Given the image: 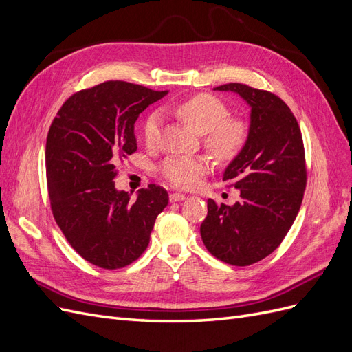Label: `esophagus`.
I'll list each match as a JSON object with an SVG mask.
<instances>
[{
	"label": "esophagus",
	"instance_id": "esophagus-1",
	"mask_svg": "<svg viewBox=\"0 0 352 352\" xmlns=\"http://www.w3.org/2000/svg\"><path fill=\"white\" fill-rule=\"evenodd\" d=\"M168 199H170V202L182 201V199H185V195H184L182 192H173V194H170V195H168Z\"/></svg>",
	"mask_w": 352,
	"mask_h": 352
}]
</instances>
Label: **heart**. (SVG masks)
Listing matches in <instances>:
<instances>
[{"label": "heart", "mask_w": 352, "mask_h": 352, "mask_svg": "<svg viewBox=\"0 0 352 352\" xmlns=\"http://www.w3.org/2000/svg\"><path fill=\"white\" fill-rule=\"evenodd\" d=\"M175 113L199 133H204L207 150L223 163L235 160L250 140V123L239 116H229L225 101L211 94H197L175 105ZM162 127V113L146 117L142 135L146 145L157 144ZM211 164L204 157L173 155L166 158L160 173L176 188H192L206 176Z\"/></svg>", "instance_id": "heart-1"}]
</instances>
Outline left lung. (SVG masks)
Returning <instances> with one entry per match:
<instances>
[{
	"label": "left lung",
	"instance_id": "8db88e82",
	"mask_svg": "<svg viewBox=\"0 0 352 352\" xmlns=\"http://www.w3.org/2000/svg\"><path fill=\"white\" fill-rule=\"evenodd\" d=\"M214 89L236 92L250 104V140L223 175L241 199L233 206L208 199L199 232L216 258L250 265L279 247L300 211L307 185L302 135L291 109L273 92L243 83Z\"/></svg>",
	"mask_w": 352,
	"mask_h": 352
}]
</instances>
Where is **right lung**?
<instances>
[{"instance_id":"obj_1","label":"right lung","mask_w":352,"mask_h":352,"mask_svg":"<svg viewBox=\"0 0 352 352\" xmlns=\"http://www.w3.org/2000/svg\"><path fill=\"white\" fill-rule=\"evenodd\" d=\"M167 91L109 80L82 89L61 105L45 146L52 216L80 257L101 269H122L150 243L168 202L163 186L148 185L132 199L117 190V166L136 151L135 122Z\"/></svg>"}]
</instances>
